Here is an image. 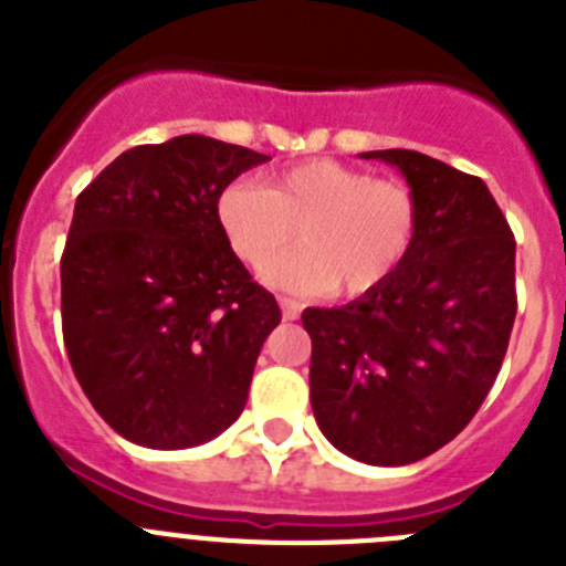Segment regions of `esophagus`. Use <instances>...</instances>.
<instances>
[{
    "instance_id": "1",
    "label": "esophagus",
    "mask_w": 566,
    "mask_h": 566,
    "mask_svg": "<svg viewBox=\"0 0 566 566\" xmlns=\"http://www.w3.org/2000/svg\"><path fill=\"white\" fill-rule=\"evenodd\" d=\"M280 312H283V319H297L300 317V303L292 297H280Z\"/></svg>"
}]
</instances>
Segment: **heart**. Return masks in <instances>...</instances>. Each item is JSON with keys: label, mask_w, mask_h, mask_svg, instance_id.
<instances>
[{"label": "heart", "mask_w": 566, "mask_h": 566, "mask_svg": "<svg viewBox=\"0 0 566 566\" xmlns=\"http://www.w3.org/2000/svg\"><path fill=\"white\" fill-rule=\"evenodd\" d=\"M214 218L232 252L254 269L297 228L304 247L263 269L269 286L297 294L377 292L411 258L419 234V201L408 184L334 158L280 169L263 187L232 181L218 195Z\"/></svg>", "instance_id": "1"}]
</instances>
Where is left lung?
<instances>
[{"label": "left lung", "mask_w": 566, "mask_h": 566, "mask_svg": "<svg viewBox=\"0 0 566 566\" xmlns=\"http://www.w3.org/2000/svg\"><path fill=\"white\" fill-rule=\"evenodd\" d=\"M419 201L411 258L377 292L306 308L319 431L365 464L451 442L496 382L516 319V240L482 178L413 149H374Z\"/></svg>", "instance_id": "8db88e82"}]
</instances>
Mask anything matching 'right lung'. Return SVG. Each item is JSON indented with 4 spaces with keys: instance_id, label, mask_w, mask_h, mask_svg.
I'll return each mask as SVG.
<instances>
[{
    "instance_id": "obj_1",
    "label": "right lung",
    "mask_w": 566,
    "mask_h": 566,
    "mask_svg": "<svg viewBox=\"0 0 566 566\" xmlns=\"http://www.w3.org/2000/svg\"><path fill=\"white\" fill-rule=\"evenodd\" d=\"M269 155L207 135L122 153L78 195L62 254V332L82 391L155 451L221 437L280 323L214 203Z\"/></svg>"
}]
</instances>
